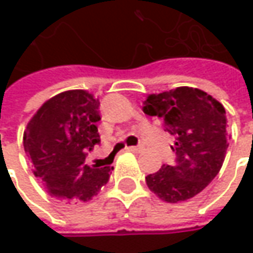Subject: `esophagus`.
<instances>
[{
    "mask_svg": "<svg viewBox=\"0 0 253 253\" xmlns=\"http://www.w3.org/2000/svg\"><path fill=\"white\" fill-rule=\"evenodd\" d=\"M126 151L133 152V153H139V152L143 151V146H128Z\"/></svg>",
    "mask_w": 253,
    "mask_h": 253,
    "instance_id": "obj_1",
    "label": "esophagus"
}]
</instances>
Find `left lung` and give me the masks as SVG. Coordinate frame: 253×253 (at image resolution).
<instances>
[{
	"label": "left lung",
	"mask_w": 253,
	"mask_h": 253,
	"mask_svg": "<svg viewBox=\"0 0 253 253\" xmlns=\"http://www.w3.org/2000/svg\"><path fill=\"white\" fill-rule=\"evenodd\" d=\"M143 112L161 117L165 131L176 138V165H163L146 177L153 194L166 203L193 199L222 168L228 149L225 108L210 94L193 87L149 94Z\"/></svg>",
	"instance_id": "1"
}]
</instances>
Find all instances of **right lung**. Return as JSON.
Instances as JSON below:
<instances>
[{
	"label": "right lung",
	"mask_w": 253,
	"mask_h": 253,
	"mask_svg": "<svg viewBox=\"0 0 253 253\" xmlns=\"http://www.w3.org/2000/svg\"><path fill=\"white\" fill-rule=\"evenodd\" d=\"M100 101L85 90L59 92L35 112L24 132V149L34 174L53 197L88 201L110 179V166L85 165L87 152L100 142Z\"/></svg>",
	"instance_id": "obj_1"
}]
</instances>
